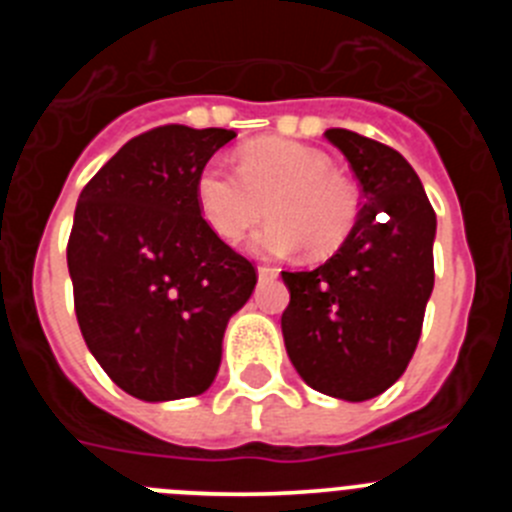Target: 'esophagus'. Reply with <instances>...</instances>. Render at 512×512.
<instances>
[{"instance_id": "1", "label": "esophagus", "mask_w": 512, "mask_h": 512, "mask_svg": "<svg viewBox=\"0 0 512 512\" xmlns=\"http://www.w3.org/2000/svg\"><path fill=\"white\" fill-rule=\"evenodd\" d=\"M279 271L271 269V266H259V279H277Z\"/></svg>"}]
</instances>
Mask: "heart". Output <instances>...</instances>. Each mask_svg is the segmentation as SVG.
Returning a JSON list of instances; mask_svg holds the SVG:
<instances>
[{"label": "heart", "instance_id": "b5f03b06", "mask_svg": "<svg viewBox=\"0 0 512 512\" xmlns=\"http://www.w3.org/2000/svg\"><path fill=\"white\" fill-rule=\"evenodd\" d=\"M200 215L217 238L241 241L264 212L271 220L251 238L259 256L328 259L351 238L359 220V192L330 169L320 151L295 140L261 138L238 153V169L210 161L194 182Z\"/></svg>", "mask_w": 512, "mask_h": 512}]
</instances>
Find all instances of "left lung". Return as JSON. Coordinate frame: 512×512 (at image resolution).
Segmentation results:
<instances>
[{
    "label": "left lung",
    "mask_w": 512,
    "mask_h": 512,
    "mask_svg": "<svg viewBox=\"0 0 512 512\" xmlns=\"http://www.w3.org/2000/svg\"><path fill=\"white\" fill-rule=\"evenodd\" d=\"M364 192L346 243L312 271H282L289 361L312 390L364 402L408 369L433 292L436 212L395 148L351 130H325Z\"/></svg>",
    "instance_id": "obj_1"
}]
</instances>
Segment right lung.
<instances>
[{
  "label": "right lung",
  "mask_w": 512,
  "mask_h": 512,
  "mask_svg": "<svg viewBox=\"0 0 512 512\" xmlns=\"http://www.w3.org/2000/svg\"><path fill=\"white\" fill-rule=\"evenodd\" d=\"M233 130L164 125L128 140L81 189L69 259L81 336L107 377L146 402L215 382L228 320L256 269L205 223L194 182Z\"/></svg>",
  "instance_id": "1"
}]
</instances>
